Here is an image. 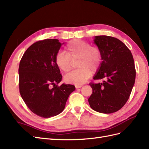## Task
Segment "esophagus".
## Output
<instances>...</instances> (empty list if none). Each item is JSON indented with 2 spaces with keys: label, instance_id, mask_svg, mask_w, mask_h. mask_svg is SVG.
I'll return each mask as SVG.
<instances>
[{
  "label": "esophagus",
  "instance_id": "34e87169",
  "mask_svg": "<svg viewBox=\"0 0 149 149\" xmlns=\"http://www.w3.org/2000/svg\"><path fill=\"white\" fill-rule=\"evenodd\" d=\"M82 86V85H75V87L77 88H81V87Z\"/></svg>",
  "mask_w": 149,
  "mask_h": 149
}]
</instances>
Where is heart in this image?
Returning a JSON list of instances; mask_svg holds the SVG:
<instances>
[{
	"mask_svg": "<svg viewBox=\"0 0 149 149\" xmlns=\"http://www.w3.org/2000/svg\"><path fill=\"white\" fill-rule=\"evenodd\" d=\"M78 59L77 69L64 77L65 81L74 85H81L92 74V70L96 71L102 62V53L97 46L75 39L68 43L66 52H60L56 57V64L60 70L70 71L72 66V60Z\"/></svg>",
	"mask_w": 149,
	"mask_h": 149,
	"instance_id": "obj_1",
	"label": "heart"
}]
</instances>
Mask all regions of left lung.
<instances>
[{
  "label": "left lung",
  "instance_id": "1",
  "mask_svg": "<svg viewBox=\"0 0 149 149\" xmlns=\"http://www.w3.org/2000/svg\"><path fill=\"white\" fill-rule=\"evenodd\" d=\"M94 43L102 53L100 66L94 79L102 83H90L92 93L90 106L97 112L111 114L125 106L135 84L136 70L130 50L119 39L109 36H96Z\"/></svg>",
  "mask_w": 149,
  "mask_h": 149
}]
</instances>
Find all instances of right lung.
Listing matches in <instances>:
<instances>
[{
    "instance_id": "right-lung-1",
    "label": "right lung",
    "mask_w": 149,
    "mask_h": 149,
    "mask_svg": "<svg viewBox=\"0 0 149 149\" xmlns=\"http://www.w3.org/2000/svg\"><path fill=\"white\" fill-rule=\"evenodd\" d=\"M61 46L57 39L35 42L24 53L19 63L20 95L30 110L42 118L60 114L75 90L72 85H57L62 75L55 59Z\"/></svg>"
}]
</instances>
